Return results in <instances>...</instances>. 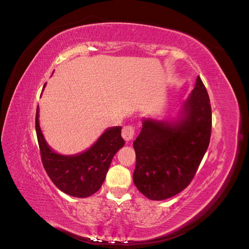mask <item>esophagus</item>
Segmentation results:
<instances>
[{
  "label": "esophagus",
  "mask_w": 249,
  "mask_h": 249,
  "mask_svg": "<svg viewBox=\"0 0 249 249\" xmlns=\"http://www.w3.org/2000/svg\"><path fill=\"white\" fill-rule=\"evenodd\" d=\"M122 136H123V138L126 142L131 141L133 139V137H134V129H133V126H130V125L124 126V129H123V132H122Z\"/></svg>",
  "instance_id": "esophagus-1"
}]
</instances>
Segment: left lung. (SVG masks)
<instances>
[{
  "instance_id": "8db88e82",
  "label": "left lung",
  "mask_w": 249,
  "mask_h": 249,
  "mask_svg": "<svg viewBox=\"0 0 249 249\" xmlns=\"http://www.w3.org/2000/svg\"><path fill=\"white\" fill-rule=\"evenodd\" d=\"M211 129L209 95L197 77L176 118H142V130L133 143V182L137 189L152 200L167 199L183 191L207 152Z\"/></svg>"
}]
</instances>
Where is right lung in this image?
Returning a JSON list of instances; mask_svg holds the SVG:
<instances>
[{
	"label": "right lung",
	"instance_id": "obj_1",
	"mask_svg": "<svg viewBox=\"0 0 249 249\" xmlns=\"http://www.w3.org/2000/svg\"><path fill=\"white\" fill-rule=\"evenodd\" d=\"M46 84H44L42 91ZM36 134L43 167L59 190L73 197H88L100 190L113 157L124 145L122 126H111L86 150L76 155L56 153L43 137L36 110Z\"/></svg>",
	"mask_w": 249,
	"mask_h": 249
}]
</instances>
